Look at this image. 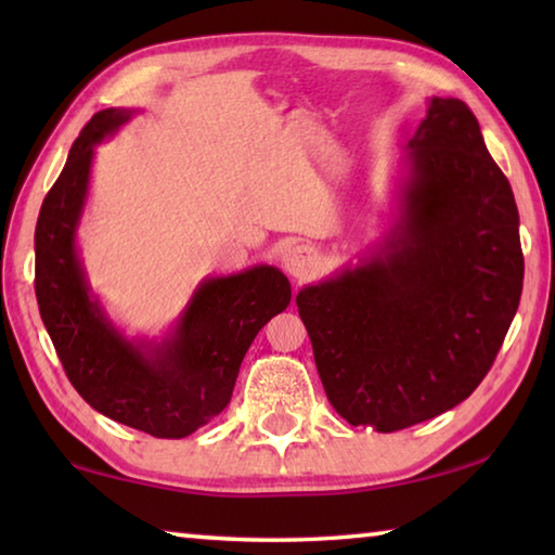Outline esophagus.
I'll return each mask as SVG.
<instances>
[{"label":"esophagus","mask_w":555,"mask_h":555,"mask_svg":"<svg viewBox=\"0 0 555 555\" xmlns=\"http://www.w3.org/2000/svg\"><path fill=\"white\" fill-rule=\"evenodd\" d=\"M284 271L288 276H294L296 281H306L311 279L318 267H321V259H318V251L308 244H291V247L284 251Z\"/></svg>","instance_id":"esophagus-1"}]
</instances>
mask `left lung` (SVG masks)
<instances>
[{"instance_id":"obj_1","label":"left lung","mask_w":555,"mask_h":555,"mask_svg":"<svg viewBox=\"0 0 555 555\" xmlns=\"http://www.w3.org/2000/svg\"><path fill=\"white\" fill-rule=\"evenodd\" d=\"M393 210L377 247L296 296L327 401L347 424L379 434L477 389L524 284L512 185L463 100H428Z\"/></svg>"}]
</instances>
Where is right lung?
<instances>
[{"mask_svg":"<svg viewBox=\"0 0 555 555\" xmlns=\"http://www.w3.org/2000/svg\"><path fill=\"white\" fill-rule=\"evenodd\" d=\"M134 109L98 112L68 154L36 222V300L63 370L92 409L154 438H185L232 399L251 340L291 304L276 267L210 276L162 340L127 337L92 294L78 255L95 146Z\"/></svg>","mask_w":555,"mask_h":555,"instance_id":"obj_1","label":"right lung"}]
</instances>
